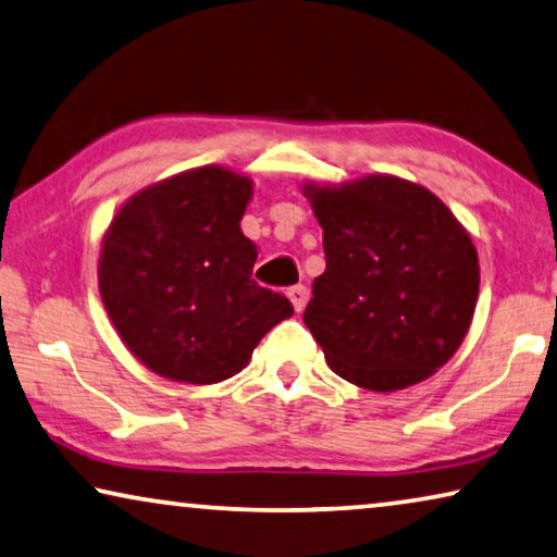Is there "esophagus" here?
<instances>
[{
	"instance_id": "1",
	"label": "esophagus",
	"mask_w": 557,
	"mask_h": 557,
	"mask_svg": "<svg viewBox=\"0 0 557 557\" xmlns=\"http://www.w3.org/2000/svg\"><path fill=\"white\" fill-rule=\"evenodd\" d=\"M287 297H289V302H293L295 312H302L305 305H307V297H310V293H307L305 285H295V287L287 289Z\"/></svg>"
}]
</instances>
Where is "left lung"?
I'll list each match as a JSON object with an SVG mask.
<instances>
[{
	"label": "left lung",
	"mask_w": 557,
	"mask_h": 557,
	"mask_svg": "<svg viewBox=\"0 0 557 557\" xmlns=\"http://www.w3.org/2000/svg\"><path fill=\"white\" fill-rule=\"evenodd\" d=\"M327 268L305 325L347 383L393 393L428 380L468 335L480 289L475 245L430 189L393 174L305 185Z\"/></svg>",
	"instance_id": "obj_1"
}]
</instances>
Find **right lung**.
<instances>
[{
    "label": "right lung",
    "instance_id": "obj_1",
    "mask_svg": "<svg viewBox=\"0 0 557 557\" xmlns=\"http://www.w3.org/2000/svg\"><path fill=\"white\" fill-rule=\"evenodd\" d=\"M252 180L218 164L145 187L114 214L99 252V295L122 343L174 383L237 375L293 314L252 280L257 247L239 230Z\"/></svg>",
    "mask_w": 557,
    "mask_h": 557
}]
</instances>
